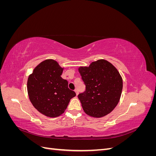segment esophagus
<instances>
[{
	"mask_svg": "<svg viewBox=\"0 0 156 156\" xmlns=\"http://www.w3.org/2000/svg\"><path fill=\"white\" fill-rule=\"evenodd\" d=\"M75 92L76 93V95L77 96L78 95V94H79V92H78V90L76 88V89H75Z\"/></svg>",
	"mask_w": 156,
	"mask_h": 156,
	"instance_id": "esophagus-1",
	"label": "esophagus"
}]
</instances>
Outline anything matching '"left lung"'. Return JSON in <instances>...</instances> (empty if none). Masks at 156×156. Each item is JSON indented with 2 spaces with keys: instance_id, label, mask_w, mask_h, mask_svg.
<instances>
[{
  "instance_id": "obj_1",
  "label": "left lung",
  "mask_w": 156,
  "mask_h": 156,
  "mask_svg": "<svg viewBox=\"0 0 156 156\" xmlns=\"http://www.w3.org/2000/svg\"><path fill=\"white\" fill-rule=\"evenodd\" d=\"M79 72L86 85V90L78 98L83 111L94 118L110 113L119 103L123 81L119 71L104 59L92 62L88 67H79Z\"/></svg>"
}]
</instances>
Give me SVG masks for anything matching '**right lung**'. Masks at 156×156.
Returning a JSON list of instances; mask_svg holds the SVG:
<instances>
[{
    "label": "right lung",
    "instance_id": "add662e5",
    "mask_svg": "<svg viewBox=\"0 0 156 156\" xmlns=\"http://www.w3.org/2000/svg\"><path fill=\"white\" fill-rule=\"evenodd\" d=\"M58 63L47 59L34 69L27 81L30 101L46 116L55 118L64 112L71 99L76 96L68 88V83L61 77L63 72Z\"/></svg>",
    "mask_w": 156,
    "mask_h": 156
}]
</instances>
